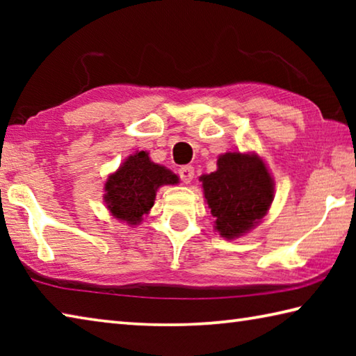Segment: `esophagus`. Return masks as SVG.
I'll list each match as a JSON object with an SVG mask.
<instances>
[{"mask_svg":"<svg viewBox=\"0 0 356 356\" xmlns=\"http://www.w3.org/2000/svg\"><path fill=\"white\" fill-rule=\"evenodd\" d=\"M179 177L184 184H190L193 177H195V168L186 165V166H180L179 168Z\"/></svg>","mask_w":356,"mask_h":356,"instance_id":"esophagus-1","label":"esophagus"}]
</instances>
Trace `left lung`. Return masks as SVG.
I'll list each match as a JSON object with an SVG mask.
<instances>
[{
  "label": "left lung",
  "mask_w": 356,
  "mask_h": 356,
  "mask_svg": "<svg viewBox=\"0 0 356 356\" xmlns=\"http://www.w3.org/2000/svg\"><path fill=\"white\" fill-rule=\"evenodd\" d=\"M218 170L202 176L204 196L222 237L236 238L256 226L273 201V180L257 155L226 152Z\"/></svg>",
  "instance_id": "obj_1"
}]
</instances>
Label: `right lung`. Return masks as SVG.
Returning a JSON list of instances; mask_svg holds the SVG:
<instances>
[{
  "instance_id": "1",
  "label": "right lung",
  "mask_w": 356,
  "mask_h": 356,
  "mask_svg": "<svg viewBox=\"0 0 356 356\" xmlns=\"http://www.w3.org/2000/svg\"><path fill=\"white\" fill-rule=\"evenodd\" d=\"M177 176L165 166L155 165L149 155L138 152L130 155L105 184L108 209L119 220L138 225L143 215L154 206L155 191L161 185L177 184Z\"/></svg>"
}]
</instances>
